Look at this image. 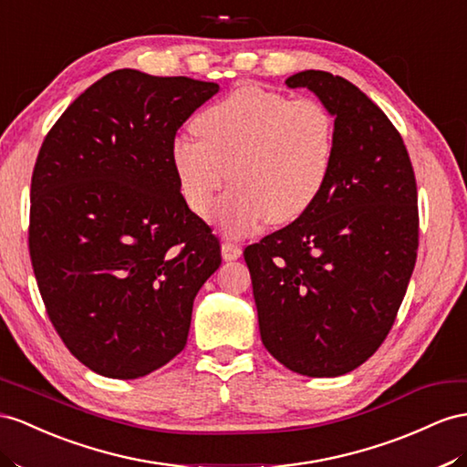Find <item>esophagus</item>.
Returning a JSON list of instances; mask_svg holds the SVG:
<instances>
[{
	"label": "esophagus",
	"instance_id": "obj_1",
	"mask_svg": "<svg viewBox=\"0 0 467 467\" xmlns=\"http://www.w3.org/2000/svg\"><path fill=\"white\" fill-rule=\"evenodd\" d=\"M221 254H223V258H224L226 262H231V260L241 258V254H243V248L238 246V244H234V243H223V246H221Z\"/></svg>",
	"mask_w": 467,
	"mask_h": 467
}]
</instances>
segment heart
I'll return each mask as SVG.
<instances>
[{"mask_svg":"<svg viewBox=\"0 0 467 467\" xmlns=\"http://www.w3.org/2000/svg\"><path fill=\"white\" fill-rule=\"evenodd\" d=\"M193 128L199 138L171 141L173 173L187 207L201 217L229 173L233 187L213 214L226 234L297 221L329 182L336 119L317 100L243 87L207 106Z\"/></svg>","mask_w":467,"mask_h":467,"instance_id":"heart-1","label":"heart"}]
</instances>
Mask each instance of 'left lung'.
Returning <instances> with one entry per match:
<instances>
[{
  "instance_id": "8db88e82",
  "label": "left lung",
  "mask_w": 467,
  "mask_h": 467,
  "mask_svg": "<svg viewBox=\"0 0 467 467\" xmlns=\"http://www.w3.org/2000/svg\"><path fill=\"white\" fill-rule=\"evenodd\" d=\"M336 118L324 193L304 217L244 248L268 353L294 373L363 365L397 319L418 250L414 170L399 130L349 80L292 75Z\"/></svg>"
}]
</instances>
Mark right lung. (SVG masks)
I'll return each mask as SVG.
<instances>
[{"mask_svg":"<svg viewBox=\"0 0 467 467\" xmlns=\"http://www.w3.org/2000/svg\"><path fill=\"white\" fill-rule=\"evenodd\" d=\"M217 82L119 68L47 134L31 177L29 254L47 314L94 373L138 379L182 353L221 244L171 167L177 130Z\"/></svg>","mask_w":467,"mask_h":467,"instance_id":"1","label":"right lung"}]
</instances>
